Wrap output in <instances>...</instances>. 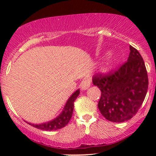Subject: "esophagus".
<instances>
[{
	"mask_svg": "<svg viewBox=\"0 0 156 156\" xmlns=\"http://www.w3.org/2000/svg\"><path fill=\"white\" fill-rule=\"evenodd\" d=\"M91 84V81L89 78H86L85 80H83L82 81L81 84H80V87H81L82 90H87V89L90 87Z\"/></svg>",
	"mask_w": 156,
	"mask_h": 156,
	"instance_id": "1",
	"label": "esophagus"
}]
</instances>
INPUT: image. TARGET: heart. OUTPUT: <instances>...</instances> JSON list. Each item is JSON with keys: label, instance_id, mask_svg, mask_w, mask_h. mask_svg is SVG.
<instances>
[{"label": "heart", "instance_id": "1", "mask_svg": "<svg viewBox=\"0 0 156 156\" xmlns=\"http://www.w3.org/2000/svg\"><path fill=\"white\" fill-rule=\"evenodd\" d=\"M114 59H115V58H114V57H111V58H109V61H108V64H107V67L105 68V70H108V69H110L111 67H112V63H113V62H114Z\"/></svg>", "mask_w": 156, "mask_h": 156}]
</instances>
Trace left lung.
<instances>
[{
    "instance_id": "1",
    "label": "left lung",
    "mask_w": 156,
    "mask_h": 156,
    "mask_svg": "<svg viewBox=\"0 0 156 156\" xmlns=\"http://www.w3.org/2000/svg\"><path fill=\"white\" fill-rule=\"evenodd\" d=\"M128 61L115 72L93 78L101 91L98 108L105 119L114 122L129 120L136 114L148 89L147 73L142 57L130 45Z\"/></svg>"
}]
</instances>
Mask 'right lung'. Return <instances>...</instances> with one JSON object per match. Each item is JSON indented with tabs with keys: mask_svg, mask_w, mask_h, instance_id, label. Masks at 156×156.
<instances>
[{
	"mask_svg": "<svg viewBox=\"0 0 156 156\" xmlns=\"http://www.w3.org/2000/svg\"><path fill=\"white\" fill-rule=\"evenodd\" d=\"M80 94V89H77L73 94L69 98L67 103L64 105L63 110L58 117L47 122L41 123V124H34V123L28 122L31 126L38 129L43 130H55L64 128L67 125L72 117V114L74 108V102Z\"/></svg>",
	"mask_w": 156,
	"mask_h": 156,
	"instance_id": "obj_1",
	"label": "right lung"
}]
</instances>
